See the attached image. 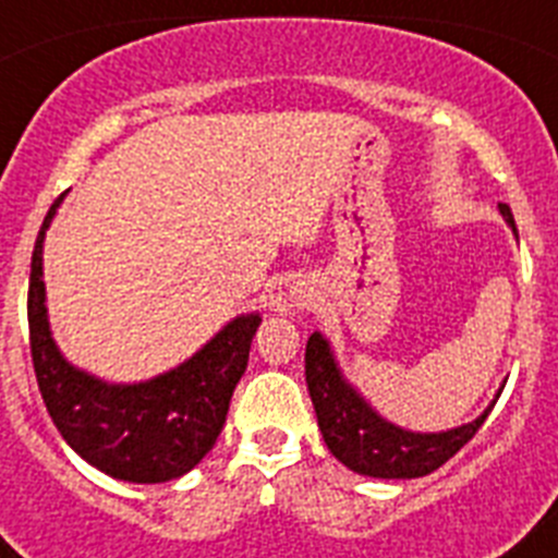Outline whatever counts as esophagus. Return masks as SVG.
Wrapping results in <instances>:
<instances>
[{
	"label": "esophagus",
	"instance_id": "obj_1",
	"mask_svg": "<svg viewBox=\"0 0 558 558\" xmlns=\"http://www.w3.org/2000/svg\"><path fill=\"white\" fill-rule=\"evenodd\" d=\"M290 310L293 313H304V310L313 304V293H310L307 288H302V284H295V288H290Z\"/></svg>",
	"mask_w": 558,
	"mask_h": 558
}]
</instances>
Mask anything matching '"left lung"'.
Segmentation results:
<instances>
[{"instance_id": "left-lung-1", "label": "left lung", "mask_w": 558, "mask_h": 558, "mask_svg": "<svg viewBox=\"0 0 558 558\" xmlns=\"http://www.w3.org/2000/svg\"><path fill=\"white\" fill-rule=\"evenodd\" d=\"M497 209L517 234L509 206L500 204ZM304 374H307L310 399H313L318 427H322L329 452L357 475L383 477V481H411V477L430 475L441 463L450 461L481 430L502 391L500 388L492 405L466 425L438 433H416L393 425L374 411L372 402L343 377L327 335H310L307 352H304Z\"/></svg>"}]
</instances>
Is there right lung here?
<instances>
[{"label":"right lung","mask_w":558,"mask_h":558,"mask_svg":"<svg viewBox=\"0 0 558 558\" xmlns=\"http://www.w3.org/2000/svg\"><path fill=\"white\" fill-rule=\"evenodd\" d=\"M66 192L49 206L29 265V352L44 405L63 441L106 475L128 483L175 481L218 441L263 318L236 315L184 363L142 383H108L72 366L49 329L44 288V236Z\"/></svg>","instance_id":"1"}]
</instances>
